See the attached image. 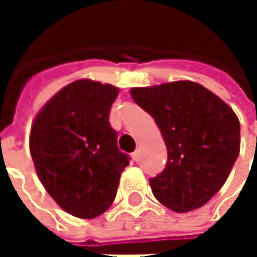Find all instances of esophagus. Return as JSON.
<instances>
[{"label":"esophagus","instance_id":"esophagus-1","mask_svg":"<svg viewBox=\"0 0 257 257\" xmlns=\"http://www.w3.org/2000/svg\"><path fill=\"white\" fill-rule=\"evenodd\" d=\"M132 158H134V161H138V159H140V150H135V152L132 153Z\"/></svg>","mask_w":257,"mask_h":257}]
</instances>
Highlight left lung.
<instances>
[{"instance_id": "obj_1", "label": "left lung", "mask_w": 257, "mask_h": 257, "mask_svg": "<svg viewBox=\"0 0 257 257\" xmlns=\"http://www.w3.org/2000/svg\"><path fill=\"white\" fill-rule=\"evenodd\" d=\"M156 122L168 150L165 170L150 179L155 198L177 213L207 204L225 184L239 153V120L204 86L184 80L131 89Z\"/></svg>"}]
</instances>
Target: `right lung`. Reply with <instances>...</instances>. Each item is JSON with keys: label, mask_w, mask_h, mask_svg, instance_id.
<instances>
[{"label": "right lung", "mask_w": 257, "mask_h": 257, "mask_svg": "<svg viewBox=\"0 0 257 257\" xmlns=\"http://www.w3.org/2000/svg\"><path fill=\"white\" fill-rule=\"evenodd\" d=\"M117 93L111 84L73 81L49 99L31 128L38 179L61 208L80 219H93L113 204L129 165L108 122Z\"/></svg>", "instance_id": "obj_1"}]
</instances>
